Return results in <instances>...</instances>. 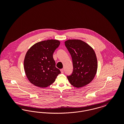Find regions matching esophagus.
Segmentation results:
<instances>
[{"instance_id": "1", "label": "esophagus", "mask_w": 124, "mask_h": 124, "mask_svg": "<svg viewBox=\"0 0 124 124\" xmlns=\"http://www.w3.org/2000/svg\"><path fill=\"white\" fill-rule=\"evenodd\" d=\"M60 71H61V73H64V69H61V70H60Z\"/></svg>"}]
</instances>
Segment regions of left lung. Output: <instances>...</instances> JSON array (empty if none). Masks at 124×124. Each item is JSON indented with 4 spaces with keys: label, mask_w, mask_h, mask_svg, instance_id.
<instances>
[{
    "label": "left lung",
    "mask_w": 124,
    "mask_h": 124,
    "mask_svg": "<svg viewBox=\"0 0 124 124\" xmlns=\"http://www.w3.org/2000/svg\"><path fill=\"white\" fill-rule=\"evenodd\" d=\"M65 44L71 54L73 67L72 74L67 78L75 87L85 86L93 79L97 73L98 63L94 51L79 39H69Z\"/></svg>",
    "instance_id": "obj_1"
}]
</instances>
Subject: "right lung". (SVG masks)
Here are the masks:
<instances>
[{
    "label": "right lung",
    "mask_w": 124,
    "mask_h": 124,
    "mask_svg": "<svg viewBox=\"0 0 124 124\" xmlns=\"http://www.w3.org/2000/svg\"><path fill=\"white\" fill-rule=\"evenodd\" d=\"M60 41L49 39L39 42L28 50L24 59L26 76L30 82L40 88L52 85L60 71L56 67L53 54Z\"/></svg>",
    "instance_id": "1"
}]
</instances>
